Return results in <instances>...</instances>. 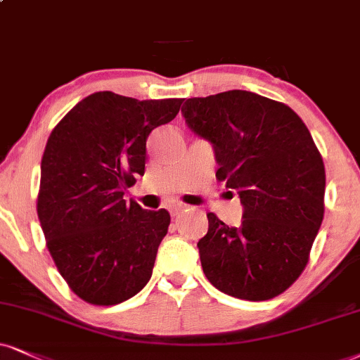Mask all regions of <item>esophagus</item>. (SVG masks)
I'll use <instances>...</instances> for the list:
<instances>
[{
    "instance_id": "esophagus-1",
    "label": "esophagus",
    "mask_w": 360,
    "mask_h": 360,
    "mask_svg": "<svg viewBox=\"0 0 360 360\" xmlns=\"http://www.w3.org/2000/svg\"><path fill=\"white\" fill-rule=\"evenodd\" d=\"M187 205H185V203H173V205L170 207V214L173 215V217H176L179 214H181V212H185L187 210Z\"/></svg>"
}]
</instances>
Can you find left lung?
Returning <instances> with one entry per match:
<instances>
[{
	"instance_id": "8db88e82",
	"label": "left lung",
	"mask_w": 360,
	"mask_h": 360,
	"mask_svg": "<svg viewBox=\"0 0 360 360\" xmlns=\"http://www.w3.org/2000/svg\"><path fill=\"white\" fill-rule=\"evenodd\" d=\"M181 115L214 145L217 179L243 205L240 227L207 214L203 274L237 299L281 295L304 272L323 219L326 168L309 128L287 105L243 90L188 98Z\"/></svg>"
}]
</instances>
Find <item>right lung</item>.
Returning a JSON list of instances; mask_svg holds the SVG:
<instances>
[{"label":"right lung","instance_id":"1","mask_svg":"<svg viewBox=\"0 0 360 360\" xmlns=\"http://www.w3.org/2000/svg\"><path fill=\"white\" fill-rule=\"evenodd\" d=\"M181 101L96 91L46 141L38 219L58 272L88 304L123 302L152 277L170 214L143 210L123 195L145 173L148 135L176 117Z\"/></svg>","mask_w":360,"mask_h":360}]
</instances>
